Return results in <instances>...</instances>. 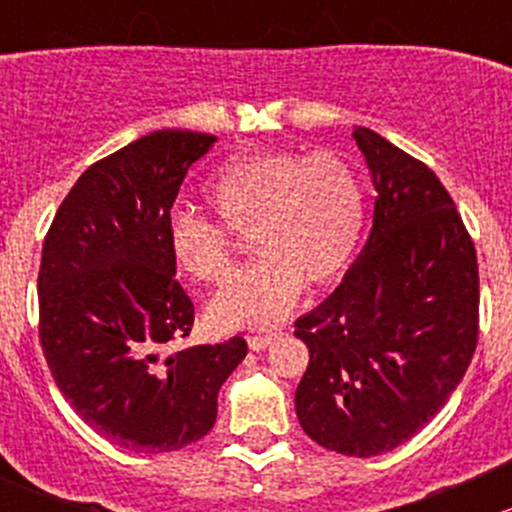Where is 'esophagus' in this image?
<instances>
[{"mask_svg":"<svg viewBox=\"0 0 512 512\" xmlns=\"http://www.w3.org/2000/svg\"><path fill=\"white\" fill-rule=\"evenodd\" d=\"M275 339H280V334H255V337H247V347H250L252 352H262V349L270 347Z\"/></svg>","mask_w":512,"mask_h":512,"instance_id":"34e87169","label":"esophagus"}]
</instances>
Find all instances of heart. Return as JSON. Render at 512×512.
I'll return each mask as SVG.
<instances>
[{
	"label": "heart",
	"instance_id": "obj_1",
	"mask_svg": "<svg viewBox=\"0 0 512 512\" xmlns=\"http://www.w3.org/2000/svg\"><path fill=\"white\" fill-rule=\"evenodd\" d=\"M220 225L250 232L260 260L215 294L218 329L272 327L294 307L304 280H334L352 260L364 225V188L339 153L309 156L252 151L227 160L205 185ZM203 215L175 210L165 225L170 260L195 282H223L232 272L225 230Z\"/></svg>",
	"mask_w": 512,
	"mask_h": 512
}]
</instances>
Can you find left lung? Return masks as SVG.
Returning <instances> with one entry per match:
<instances>
[{"instance_id":"obj_1","label":"left lung","mask_w":512,"mask_h":512,"mask_svg":"<svg viewBox=\"0 0 512 512\" xmlns=\"http://www.w3.org/2000/svg\"><path fill=\"white\" fill-rule=\"evenodd\" d=\"M376 200L364 250L294 324L309 366L294 394L304 433L342 456L409 441L456 391L478 342V260L428 165L356 126Z\"/></svg>"}]
</instances>
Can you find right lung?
<instances>
[{
  "label": "right lung",
  "mask_w": 512,
  "mask_h": 512,
  "mask_svg": "<svg viewBox=\"0 0 512 512\" xmlns=\"http://www.w3.org/2000/svg\"><path fill=\"white\" fill-rule=\"evenodd\" d=\"M215 141L168 128L98 160L56 210L41 250L39 339L51 376L96 433L131 451L200 441L247 354L232 337L163 356L195 314L165 225L185 173Z\"/></svg>",
  "instance_id": "add662e5"
}]
</instances>
